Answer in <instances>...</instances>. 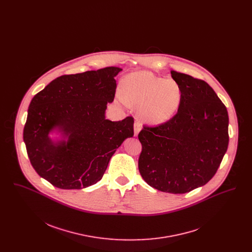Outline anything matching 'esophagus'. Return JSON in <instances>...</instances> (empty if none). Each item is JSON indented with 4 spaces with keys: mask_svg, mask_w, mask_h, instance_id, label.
Instances as JSON below:
<instances>
[{
    "mask_svg": "<svg viewBox=\"0 0 252 252\" xmlns=\"http://www.w3.org/2000/svg\"><path fill=\"white\" fill-rule=\"evenodd\" d=\"M142 129V125L139 121H136L134 124V135L137 136L139 134V132L141 131Z\"/></svg>",
    "mask_w": 252,
    "mask_h": 252,
    "instance_id": "esophagus-1",
    "label": "esophagus"
}]
</instances>
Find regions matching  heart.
I'll return each instance as SVG.
<instances>
[{"label": "heart", "mask_w": 252, "mask_h": 252, "mask_svg": "<svg viewBox=\"0 0 252 252\" xmlns=\"http://www.w3.org/2000/svg\"><path fill=\"white\" fill-rule=\"evenodd\" d=\"M122 99L129 106L140 107L139 113L144 122L158 125L177 113L182 92L173 79L158 77L152 72H138L124 79Z\"/></svg>", "instance_id": "heart-1"}]
</instances>
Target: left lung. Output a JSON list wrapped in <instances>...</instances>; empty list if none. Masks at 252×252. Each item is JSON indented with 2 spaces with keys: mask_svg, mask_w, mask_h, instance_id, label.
<instances>
[{
  "mask_svg": "<svg viewBox=\"0 0 252 252\" xmlns=\"http://www.w3.org/2000/svg\"><path fill=\"white\" fill-rule=\"evenodd\" d=\"M171 75L182 92L180 108L170 120L139 133V171L158 191L185 193L216 175L228 149V115L208 83L176 71Z\"/></svg>",
  "mask_w": 252,
  "mask_h": 252,
  "instance_id": "1",
  "label": "left lung"
}]
</instances>
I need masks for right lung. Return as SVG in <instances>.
I'll return each instance as SVG.
<instances>
[{
	"mask_svg": "<svg viewBox=\"0 0 252 252\" xmlns=\"http://www.w3.org/2000/svg\"><path fill=\"white\" fill-rule=\"evenodd\" d=\"M121 71L107 67L61 75L33 97L24 144L32 166L52 185L71 190L95 184L116 149L134 135L131 116L118 122L105 117ZM54 129L63 140L51 141L48 134Z\"/></svg>",
	"mask_w": 252,
	"mask_h": 252,
	"instance_id": "obj_1",
	"label": "right lung"
}]
</instances>
